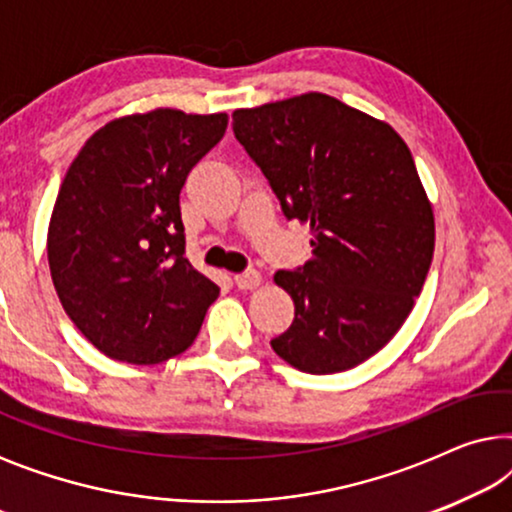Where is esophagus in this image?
Instances as JSON below:
<instances>
[{
	"label": "esophagus",
	"mask_w": 512,
	"mask_h": 512,
	"mask_svg": "<svg viewBox=\"0 0 512 512\" xmlns=\"http://www.w3.org/2000/svg\"><path fill=\"white\" fill-rule=\"evenodd\" d=\"M258 284H261V275H258L256 270H247V272H242V275H235V286L242 291L256 289Z\"/></svg>",
	"instance_id": "obj_1"
}]
</instances>
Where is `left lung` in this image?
<instances>
[{
	"label": "left lung",
	"mask_w": 512,
	"mask_h": 512,
	"mask_svg": "<svg viewBox=\"0 0 512 512\" xmlns=\"http://www.w3.org/2000/svg\"><path fill=\"white\" fill-rule=\"evenodd\" d=\"M289 221L312 230V258L279 270L289 331L270 342L293 368L342 373L394 338L431 268L433 209L408 144L391 125L324 93L233 114Z\"/></svg>",
	"instance_id": "obj_1"
}]
</instances>
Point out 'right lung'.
<instances>
[{"mask_svg": "<svg viewBox=\"0 0 512 512\" xmlns=\"http://www.w3.org/2000/svg\"><path fill=\"white\" fill-rule=\"evenodd\" d=\"M226 114L116 118L69 165L48 226L53 286L109 359L151 366L191 347L219 286L186 258L179 193Z\"/></svg>", "mask_w": 512, "mask_h": 512, "instance_id": "1", "label": "right lung"}]
</instances>
